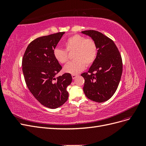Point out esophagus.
<instances>
[{"label":"esophagus","mask_w":146,"mask_h":146,"mask_svg":"<svg viewBox=\"0 0 146 146\" xmlns=\"http://www.w3.org/2000/svg\"><path fill=\"white\" fill-rule=\"evenodd\" d=\"M77 75H76V74H72V77L73 79L76 78L77 77Z\"/></svg>","instance_id":"34e87169"}]
</instances>
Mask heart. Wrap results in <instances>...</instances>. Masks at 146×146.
<instances>
[{
	"label": "heart",
	"instance_id": "heart-1",
	"mask_svg": "<svg viewBox=\"0 0 146 146\" xmlns=\"http://www.w3.org/2000/svg\"><path fill=\"white\" fill-rule=\"evenodd\" d=\"M66 50L62 48H55L53 52L54 58L61 64L68 62V52H74L72 58L74 59L66 64L64 72L72 74H77L94 62L98 47L95 41L92 39L86 38L80 35H75L69 37L64 42Z\"/></svg>",
	"mask_w": 146,
	"mask_h": 146
}]
</instances>
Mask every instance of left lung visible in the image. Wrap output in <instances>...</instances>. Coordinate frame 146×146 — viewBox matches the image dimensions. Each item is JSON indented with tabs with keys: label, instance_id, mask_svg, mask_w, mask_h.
I'll list each match as a JSON object with an SVG mask.
<instances>
[{
	"label": "left lung",
	"instance_id": "8db88e82",
	"mask_svg": "<svg viewBox=\"0 0 146 146\" xmlns=\"http://www.w3.org/2000/svg\"><path fill=\"white\" fill-rule=\"evenodd\" d=\"M95 41L98 54L88 72L81 76L85 79L83 91L87 98L101 103L110 99L116 92L122 73V61L113 40L96 30L82 32Z\"/></svg>",
	"mask_w": 146,
	"mask_h": 146
}]
</instances>
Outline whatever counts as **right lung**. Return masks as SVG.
Here are the masks:
<instances>
[{
	"label": "right lung",
	"mask_w": 146,
	"mask_h": 146,
	"mask_svg": "<svg viewBox=\"0 0 146 146\" xmlns=\"http://www.w3.org/2000/svg\"><path fill=\"white\" fill-rule=\"evenodd\" d=\"M64 33L35 39L26 48L22 62L25 81L31 93L39 103L51 109L58 108L67 101L66 88L72 80L69 73L55 77L62 67L53 52Z\"/></svg>",
	"instance_id": "obj_1"
}]
</instances>
